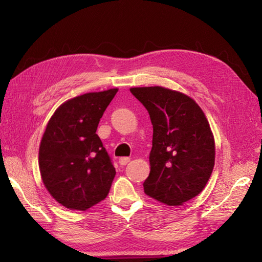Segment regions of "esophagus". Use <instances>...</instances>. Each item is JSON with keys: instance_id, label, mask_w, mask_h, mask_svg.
Segmentation results:
<instances>
[{"instance_id": "obj_1", "label": "esophagus", "mask_w": 262, "mask_h": 262, "mask_svg": "<svg viewBox=\"0 0 262 262\" xmlns=\"http://www.w3.org/2000/svg\"><path fill=\"white\" fill-rule=\"evenodd\" d=\"M130 159L129 158H120L119 159V164L120 165H126L128 162H129Z\"/></svg>"}]
</instances>
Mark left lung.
Wrapping results in <instances>:
<instances>
[{
    "instance_id": "1",
    "label": "left lung",
    "mask_w": 262,
    "mask_h": 262,
    "mask_svg": "<svg viewBox=\"0 0 262 262\" xmlns=\"http://www.w3.org/2000/svg\"><path fill=\"white\" fill-rule=\"evenodd\" d=\"M153 125L151 171L144 192L158 202L179 206L203 191L215 163V141L197 102L163 86L130 88Z\"/></svg>"
}]
</instances>
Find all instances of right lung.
<instances>
[{"label": "right lung", "mask_w": 262, "mask_h": 262, "mask_svg": "<svg viewBox=\"0 0 262 262\" xmlns=\"http://www.w3.org/2000/svg\"><path fill=\"white\" fill-rule=\"evenodd\" d=\"M118 89L89 92L62 103L39 146V170L52 197L72 210H85L108 196L116 170L96 134Z\"/></svg>", "instance_id": "add662e5"}]
</instances>
